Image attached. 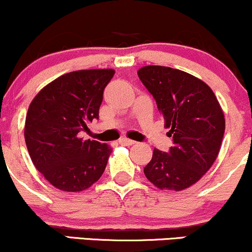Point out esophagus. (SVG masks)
<instances>
[{
  "instance_id": "1",
  "label": "esophagus",
  "mask_w": 252,
  "mask_h": 252,
  "mask_svg": "<svg viewBox=\"0 0 252 252\" xmlns=\"http://www.w3.org/2000/svg\"><path fill=\"white\" fill-rule=\"evenodd\" d=\"M119 144L125 145V146H131V145L135 144V141L131 140V139H127V138H121L119 140Z\"/></svg>"
}]
</instances>
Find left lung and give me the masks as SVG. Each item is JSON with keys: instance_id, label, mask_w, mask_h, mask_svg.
<instances>
[{"instance_id": "left-lung-1", "label": "left lung", "mask_w": 252, "mask_h": 252, "mask_svg": "<svg viewBox=\"0 0 252 252\" xmlns=\"http://www.w3.org/2000/svg\"><path fill=\"white\" fill-rule=\"evenodd\" d=\"M138 75L155 97L173 140L168 152L153 150L145 176L160 190L190 188L208 172L220 153L225 131L220 102L205 82L183 70L145 66Z\"/></svg>"}]
</instances>
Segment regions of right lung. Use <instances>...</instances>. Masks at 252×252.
<instances>
[{
    "mask_svg": "<svg viewBox=\"0 0 252 252\" xmlns=\"http://www.w3.org/2000/svg\"><path fill=\"white\" fill-rule=\"evenodd\" d=\"M113 69L70 72L37 93L26 117L25 139L32 164L53 186L79 192L99 180L112 149L79 133L99 119L103 90Z\"/></svg>",
    "mask_w": 252,
    "mask_h": 252,
    "instance_id": "right-lung-1",
    "label": "right lung"
}]
</instances>
